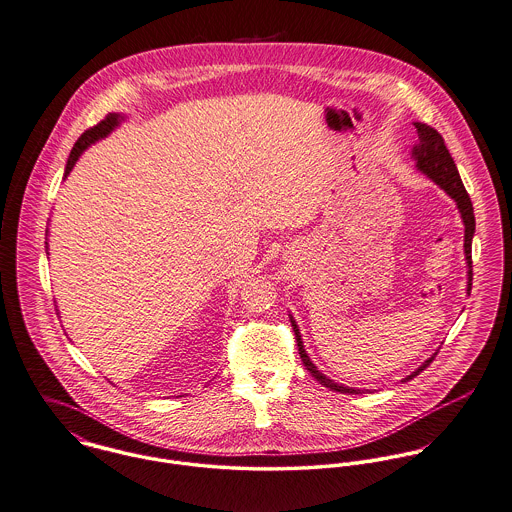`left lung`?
I'll use <instances>...</instances> for the list:
<instances>
[{"instance_id": "obj_1", "label": "left lung", "mask_w": 512, "mask_h": 512, "mask_svg": "<svg viewBox=\"0 0 512 512\" xmlns=\"http://www.w3.org/2000/svg\"><path fill=\"white\" fill-rule=\"evenodd\" d=\"M415 128H417V134H419V144L413 148V158L417 161V167L429 175L433 179L436 185H440V189H444L450 197L456 200L458 208H460V214L464 218V226H466V239H464V249H466V259H468V276H470V284H468V292H472V239L473 232H475V216H473V204L470 200V195L460 179V173H458V167L454 163V159L450 156L446 144H444V138L434 130L433 126L425 124V122H415ZM292 327H294V333H296V343H298V351H300V358L304 362V366L310 370V374L314 376L315 380L333 390V392H341V394H360V390H353L349 386H341L329 378H325L317 368L314 366V362L310 360V356L304 351V345H302V339H300V333H298V327L296 323L292 321ZM434 356H431L423 366H419L411 376H407L405 380H411L415 378L417 374H421L431 362H433Z\"/></svg>"}]
</instances>
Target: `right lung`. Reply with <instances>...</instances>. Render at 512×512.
<instances>
[{"label": "right lung", "instance_id": "1", "mask_svg": "<svg viewBox=\"0 0 512 512\" xmlns=\"http://www.w3.org/2000/svg\"><path fill=\"white\" fill-rule=\"evenodd\" d=\"M118 115H107V117L103 118V120H99L95 126H91V128H87L81 136L78 138V142L74 144V148H72V154H70V158H68V163H66V173L64 175H68L70 171H72V167H74V163L78 161L79 154L89 146V144H93L95 140H99V138H103V136H107L115 126H117Z\"/></svg>", "mask_w": 512, "mask_h": 512}]
</instances>
